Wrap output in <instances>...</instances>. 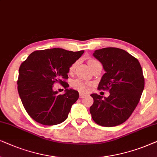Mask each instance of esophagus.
I'll return each instance as SVG.
<instances>
[{"label":"esophagus","instance_id":"obj_1","mask_svg":"<svg viewBox=\"0 0 157 157\" xmlns=\"http://www.w3.org/2000/svg\"><path fill=\"white\" fill-rule=\"evenodd\" d=\"M85 96V94H83V93H80V98H84Z\"/></svg>","mask_w":157,"mask_h":157}]
</instances>
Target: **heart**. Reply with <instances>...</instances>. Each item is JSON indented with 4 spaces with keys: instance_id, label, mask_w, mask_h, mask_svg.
Returning a JSON list of instances; mask_svg holds the SVG:
<instances>
[{
    "instance_id": "b5f03b06",
    "label": "heart",
    "mask_w": 157,
    "mask_h": 157,
    "mask_svg": "<svg viewBox=\"0 0 157 157\" xmlns=\"http://www.w3.org/2000/svg\"><path fill=\"white\" fill-rule=\"evenodd\" d=\"M97 62V61H96V60H94V59H90L88 61L89 66L92 63H93V62ZM76 64H77L76 62L73 64H72V66H71L70 68V72L74 71L75 67H76ZM72 86L74 87L75 89L79 90L82 91V92H87V91H88V90H89V83L85 82V81L81 80H75V81H73Z\"/></svg>"
}]
</instances>
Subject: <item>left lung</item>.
Returning a JSON list of instances; mask_svg holds the SVG:
<instances>
[{
  "instance_id": "obj_1",
  "label": "left lung",
  "mask_w": 157,
  "mask_h": 157,
  "mask_svg": "<svg viewBox=\"0 0 157 157\" xmlns=\"http://www.w3.org/2000/svg\"><path fill=\"white\" fill-rule=\"evenodd\" d=\"M93 55L105 72L98 89L109 90L110 95L103 98L97 93L91 94L94 102L90 112L100 126H118L131 116L143 93L144 77L141 64L128 52L118 48L98 49Z\"/></svg>"
}]
</instances>
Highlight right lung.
<instances>
[{"label": "right lung", "mask_w": 157, "mask_h": 157, "mask_svg": "<svg viewBox=\"0 0 157 157\" xmlns=\"http://www.w3.org/2000/svg\"><path fill=\"white\" fill-rule=\"evenodd\" d=\"M84 50L67 51L54 48L35 51L21 64L18 70V92L28 114L39 124L47 126L59 124L67 118L79 93L68 89L70 67L80 58ZM59 82L66 88L63 95L53 90Z\"/></svg>", "instance_id": "1"}]
</instances>
